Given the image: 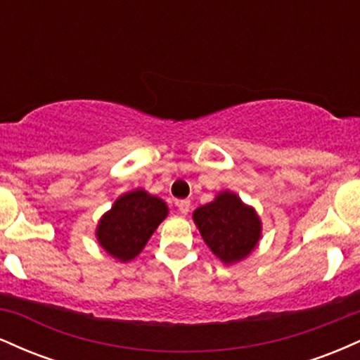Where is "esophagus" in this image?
Wrapping results in <instances>:
<instances>
[{"label": "esophagus", "instance_id": "obj_1", "mask_svg": "<svg viewBox=\"0 0 360 360\" xmlns=\"http://www.w3.org/2000/svg\"><path fill=\"white\" fill-rule=\"evenodd\" d=\"M177 210H179L181 214H188L189 208H191V203H189V200H181L177 201Z\"/></svg>", "mask_w": 360, "mask_h": 360}]
</instances>
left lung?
<instances>
[{
	"label": "left lung",
	"mask_w": 360,
	"mask_h": 360,
	"mask_svg": "<svg viewBox=\"0 0 360 360\" xmlns=\"http://www.w3.org/2000/svg\"><path fill=\"white\" fill-rule=\"evenodd\" d=\"M206 245L223 262H237L250 254L260 238V221L250 206L233 193L218 194L193 214Z\"/></svg>",
	"instance_id": "left-lung-1"
}]
</instances>
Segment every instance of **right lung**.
Returning <instances> with one entry per match:
<instances>
[{
	"label": "right lung",
	"instance_id": "1",
	"mask_svg": "<svg viewBox=\"0 0 360 360\" xmlns=\"http://www.w3.org/2000/svg\"><path fill=\"white\" fill-rule=\"evenodd\" d=\"M167 217V206L143 189L123 194L101 218L96 235L101 247L120 260L140 254L159 223Z\"/></svg>",
	"mask_w": 360,
	"mask_h": 360
}]
</instances>
